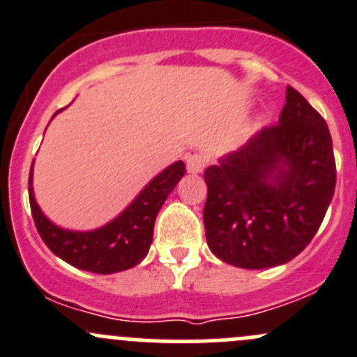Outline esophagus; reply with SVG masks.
<instances>
[{
    "label": "esophagus",
    "mask_w": 357,
    "mask_h": 357,
    "mask_svg": "<svg viewBox=\"0 0 357 357\" xmlns=\"http://www.w3.org/2000/svg\"><path fill=\"white\" fill-rule=\"evenodd\" d=\"M206 164H207V158L200 153H193L186 157V169H188V172H192V174H199V172H202L204 167H206Z\"/></svg>",
    "instance_id": "obj_1"
}]
</instances>
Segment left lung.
Wrapping results in <instances>:
<instances>
[{"label":"left lung","mask_w":357,"mask_h":357,"mask_svg":"<svg viewBox=\"0 0 357 357\" xmlns=\"http://www.w3.org/2000/svg\"><path fill=\"white\" fill-rule=\"evenodd\" d=\"M207 245L228 265H282L319 230L335 193L333 143L323 116L286 86L278 126L204 172Z\"/></svg>","instance_id":"obj_1"}]
</instances>
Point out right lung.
Instances as JSON below:
<instances>
[{"instance_id": "1", "label": "right lung", "mask_w": 357, "mask_h": 357, "mask_svg": "<svg viewBox=\"0 0 357 357\" xmlns=\"http://www.w3.org/2000/svg\"><path fill=\"white\" fill-rule=\"evenodd\" d=\"M186 169L181 160L155 176L129 207L105 227L91 231L64 230L52 223L34 200L33 165L29 172V204L34 225L47 248L69 265L94 274H115L144 259L153 241V227L162 204Z\"/></svg>"}]
</instances>
